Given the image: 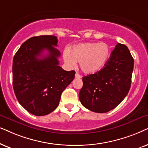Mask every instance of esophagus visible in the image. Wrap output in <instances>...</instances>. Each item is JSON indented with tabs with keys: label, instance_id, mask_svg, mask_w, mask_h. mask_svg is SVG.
I'll return each instance as SVG.
<instances>
[{
	"label": "esophagus",
	"instance_id": "obj_1",
	"mask_svg": "<svg viewBox=\"0 0 148 148\" xmlns=\"http://www.w3.org/2000/svg\"><path fill=\"white\" fill-rule=\"evenodd\" d=\"M81 77L82 76L80 75V74H78V73H76V74H75V78H81Z\"/></svg>",
	"mask_w": 148,
	"mask_h": 148
}]
</instances>
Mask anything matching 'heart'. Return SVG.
Segmentation results:
<instances>
[{"instance_id":"b5f03b06","label":"heart","mask_w":148,"mask_h":148,"mask_svg":"<svg viewBox=\"0 0 148 148\" xmlns=\"http://www.w3.org/2000/svg\"><path fill=\"white\" fill-rule=\"evenodd\" d=\"M110 56V47L106 43L87 42L74 47L70 53H65L64 60L71 66L79 63L84 74H92L105 66Z\"/></svg>"}]
</instances>
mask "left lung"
Masks as SVG:
<instances>
[{
	"mask_svg": "<svg viewBox=\"0 0 148 148\" xmlns=\"http://www.w3.org/2000/svg\"><path fill=\"white\" fill-rule=\"evenodd\" d=\"M133 65L128 47L118 43L101 70L82 78L79 92L82 105L97 113H106L119 106L131 88Z\"/></svg>",
	"mask_w": 148,
	"mask_h": 148,
	"instance_id": "left-lung-1",
	"label": "left lung"
}]
</instances>
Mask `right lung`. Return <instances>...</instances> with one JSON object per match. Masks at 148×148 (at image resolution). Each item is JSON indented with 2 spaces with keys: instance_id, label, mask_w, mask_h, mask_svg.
I'll use <instances>...</instances> for the list:
<instances>
[{
  "instance_id": "obj_1",
  "label": "right lung",
  "mask_w": 148,
  "mask_h": 148,
  "mask_svg": "<svg viewBox=\"0 0 148 148\" xmlns=\"http://www.w3.org/2000/svg\"><path fill=\"white\" fill-rule=\"evenodd\" d=\"M56 36L32 37L13 58V87L19 103L35 116H45L58 108L62 92L75 76V71L59 66L60 51ZM45 50L48 52L44 56Z\"/></svg>"
}]
</instances>
